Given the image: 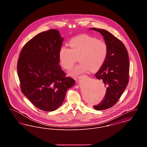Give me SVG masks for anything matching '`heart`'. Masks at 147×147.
Returning <instances> with one entry per match:
<instances>
[{"label": "heart", "instance_id": "1", "mask_svg": "<svg viewBox=\"0 0 147 147\" xmlns=\"http://www.w3.org/2000/svg\"><path fill=\"white\" fill-rule=\"evenodd\" d=\"M70 49L63 46L59 52L61 65L69 69L79 58L80 63L71 69L69 74L78 76L82 73L99 69L104 64L108 54V46L106 42L89 35H82L69 41Z\"/></svg>", "mask_w": 147, "mask_h": 147}]
</instances>
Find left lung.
I'll use <instances>...</instances> for the list:
<instances>
[{
  "mask_svg": "<svg viewBox=\"0 0 147 147\" xmlns=\"http://www.w3.org/2000/svg\"><path fill=\"white\" fill-rule=\"evenodd\" d=\"M90 29L102 35L108 46L105 62L95 75L105 84L106 91L101 102L93 107L96 110H104L116 104L127 87L129 81V57L124 44L110 32L102 29Z\"/></svg>",
  "mask_w": 147,
  "mask_h": 147,
  "instance_id": "8db88e82",
  "label": "left lung"
}]
</instances>
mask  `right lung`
I'll list each match as a JSON object with an SVG mask.
<instances>
[{"instance_id":"right-lung-1","label":"right lung","mask_w":147,"mask_h":147,"mask_svg":"<svg viewBox=\"0 0 147 147\" xmlns=\"http://www.w3.org/2000/svg\"><path fill=\"white\" fill-rule=\"evenodd\" d=\"M63 38L51 29L36 35L22 49L18 61L21 91L35 106L53 111L61 106L75 80L60 67L59 52Z\"/></svg>"}]
</instances>
